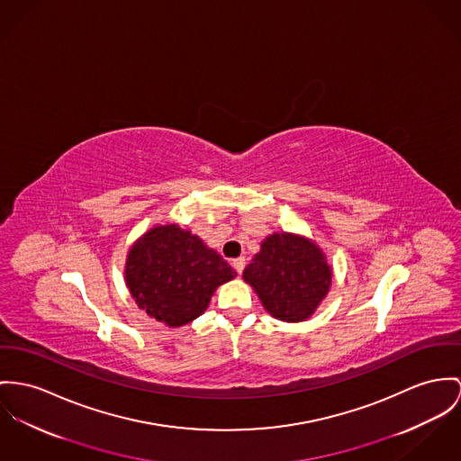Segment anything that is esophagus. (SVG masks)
I'll return each instance as SVG.
<instances>
[{"instance_id": "esophagus-1", "label": "esophagus", "mask_w": 461, "mask_h": 461, "mask_svg": "<svg viewBox=\"0 0 461 461\" xmlns=\"http://www.w3.org/2000/svg\"><path fill=\"white\" fill-rule=\"evenodd\" d=\"M233 267H235V270H237L239 274H242L244 268H246V258H237V259H233Z\"/></svg>"}]
</instances>
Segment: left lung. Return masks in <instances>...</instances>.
<instances>
[{"label": "left lung", "instance_id": "obj_1", "mask_svg": "<svg viewBox=\"0 0 461 461\" xmlns=\"http://www.w3.org/2000/svg\"><path fill=\"white\" fill-rule=\"evenodd\" d=\"M268 314L285 322L311 318L331 285V267L321 249L293 233L268 235L244 270Z\"/></svg>", "mask_w": 461, "mask_h": 461}]
</instances>
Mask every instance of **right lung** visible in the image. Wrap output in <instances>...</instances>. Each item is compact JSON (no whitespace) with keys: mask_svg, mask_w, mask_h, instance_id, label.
Segmentation results:
<instances>
[{"mask_svg":"<svg viewBox=\"0 0 461 461\" xmlns=\"http://www.w3.org/2000/svg\"><path fill=\"white\" fill-rule=\"evenodd\" d=\"M124 276L140 309L177 328L202 316L217 285L231 281L237 272L189 230L165 224L131 246Z\"/></svg>","mask_w":461,"mask_h":461,"instance_id":"add662e5","label":"right lung"}]
</instances>
